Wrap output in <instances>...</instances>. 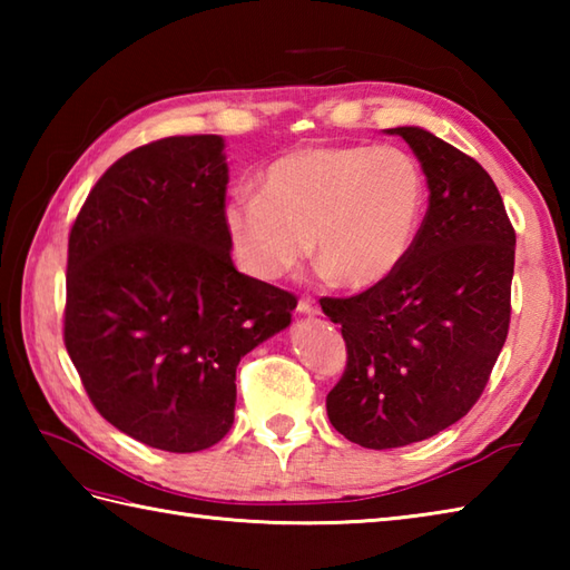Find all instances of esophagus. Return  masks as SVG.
<instances>
[{
	"instance_id": "34e87169",
	"label": "esophagus",
	"mask_w": 570,
	"mask_h": 570,
	"mask_svg": "<svg viewBox=\"0 0 570 570\" xmlns=\"http://www.w3.org/2000/svg\"><path fill=\"white\" fill-rule=\"evenodd\" d=\"M296 311L301 313V316H316V313H318L316 298H311V296H301V298H298V306H296Z\"/></svg>"
}]
</instances>
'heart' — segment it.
<instances>
[{"mask_svg":"<svg viewBox=\"0 0 570 570\" xmlns=\"http://www.w3.org/2000/svg\"><path fill=\"white\" fill-rule=\"evenodd\" d=\"M426 205V178L396 147L301 149L264 171V188H237L225 227L239 264L276 282L313 249L347 288L392 278L409 257Z\"/></svg>","mask_w":570,"mask_h":570,"instance_id":"obj_1","label":"heart"}]
</instances>
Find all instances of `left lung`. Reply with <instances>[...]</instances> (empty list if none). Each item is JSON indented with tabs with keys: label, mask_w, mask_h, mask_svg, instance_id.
I'll use <instances>...</instances> for the list:
<instances>
[{
	"label": "left lung",
	"mask_w": 570,
	"mask_h": 570,
	"mask_svg": "<svg viewBox=\"0 0 570 570\" xmlns=\"http://www.w3.org/2000/svg\"><path fill=\"white\" fill-rule=\"evenodd\" d=\"M386 131L421 161L429 210L392 278L321 301L347 347L328 419L372 451L431 439L485 392L510 331L517 242L498 186L472 156L421 127Z\"/></svg>",
	"instance_id": "obj_1"
}]
</instances>
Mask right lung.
Returning <instances> with one entry per match:
<instances>
[{
  "label": "right lung",
  "instance_id": "1",
  "mask_svg": "<svg viewBox=\"0 0 570 570\" xmlns=\"http://www.w3.org/2000/svg\"><path fill=\"white\" fill-rule=\"evenodd\" d=\"M223 147L193 135L125 154L68 237L63 341L85 392L115 429L168 453L225 439L239 360L296 308L235 269Z\"/></svg>",
  "mask_w": 570,
  "mask_h": 570
}]
</instances>
